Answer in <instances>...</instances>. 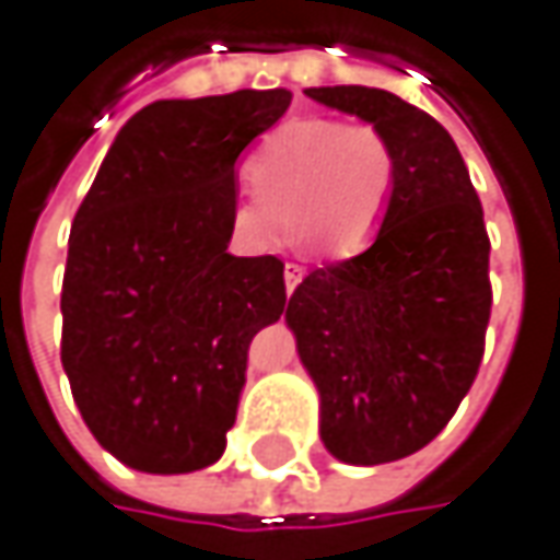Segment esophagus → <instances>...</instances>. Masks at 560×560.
I'll return each mask as SVG.
<instances>
[{
	"label": "esophagus",
	"mask_w": 560,
	"mask_h": 560,
	"mask_svg": "<svg viewBox=\"0 0 560 560\" xmlns=\"http://www.w3.org/2000/svg\"><path fill=\"white\" fill-rule=\"evenodd\" d=\"M283 277H287V293H293L295 287L302 283V277H305V267L295 265V261H290V265L283 267Z\"/></svg>",
	"instance_id": "esophagus-1"
}]
</instances>
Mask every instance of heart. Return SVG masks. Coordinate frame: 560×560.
Wrapping results in <instances>:
<instances>
[{"label": "heart", "mask_w": 560, "mask_h": 560, "mask_svg": "<svg viewBox=\"0 0 560 560\" xmlns=\"http://www.w3.org/2000/svg\"><path fill=\"white\" fill-rule=\"evenodd\" d=\"M245 179L252 191L230 210L238 242L255 252L277 245L287 212L318 255L347 261L384 230L400 188V154L372 122L305 116L267 131L245 160Z\"/></svg>", "instance_id": "heart-1"}]
</instances>
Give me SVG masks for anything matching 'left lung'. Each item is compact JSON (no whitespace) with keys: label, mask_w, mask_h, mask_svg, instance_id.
I'll use <instances>...</instances> for the list:
<instances>
[{"label":"left lung","mask_w":560,"mask_h":560,"mask_svg":"<svg viewBox=\"0 0 560 560\" xmlns=\"http://www.w3.org/2000/svg\"><path fill=\"white\" fill-rule=\"evenodd\" d=\"M305 94L387 131L400 154L397 201L375 242L312 270L287 305L322 394L324 447L377 466L422 451L479 375L491 242L460 151L429 113L359 84Z\"/></svg>","instance_id":"left-lung-1"}]
</instances>
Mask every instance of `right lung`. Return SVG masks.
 I'll list each match as a JSON object with an SVG mask.
<instances>
[{"label":"right lung","mask_w":560,"mask_h":560,"mask_svg":"<svg viewBox=\"0 0 560 560\" xmlns=\"http://www.w3.org/2000/svg\"><path fill=\"white\" fill-rule=\"evenodd\" d=\"M293 94L156 100L116 135L74 213L62 369L100 444L141 472L217 463L255 334L287 308L283 261L226 252L238 154Z\"/></svg>","instance_id":"add662e5"}]
</instances>
